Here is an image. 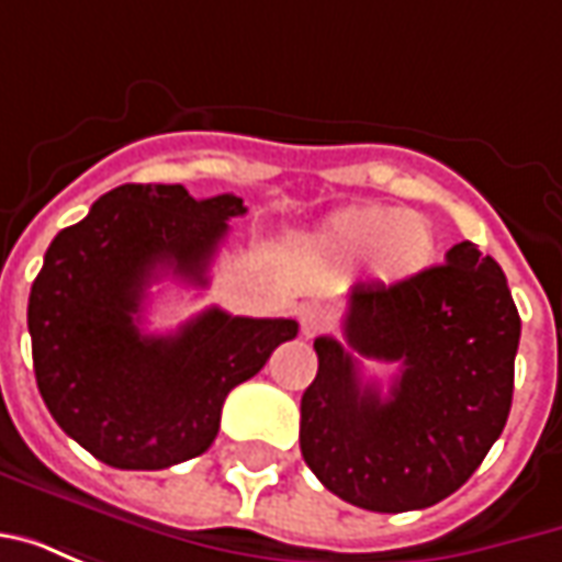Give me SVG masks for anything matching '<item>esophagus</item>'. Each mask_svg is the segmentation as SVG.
Segmentation results:
<instances>
[{
	"mask_svg": "<svg viewBox=\"0 0 562 562\" xmlns=\"http://www.w3.org/2000/svg\"><path fill=\"white\" fill-rule=\"evenodd\" d=\"M325 328H330V313L325 306L310 304L301 310V334H304V337H316V334H322Z\"/></svg>",
	"mask_w": 562,
	"mask_h": 562,
	"instance_id": "1",
	"label": "esophagus"
}]
</instances>
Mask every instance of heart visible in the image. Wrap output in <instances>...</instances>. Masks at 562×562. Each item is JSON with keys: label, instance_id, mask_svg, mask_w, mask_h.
<instances>
[{"label": "heart", "instance_id": "obj_1", "mask_svg": "<svg viewBox=\"0 0 562 562\" xmlns=\"http://www.w3.org/2000/svg\"><path fill=\"white\" fill-rule=\"evenodd\" d=\"M322 256L334 265L370 258V273L382 285H403L434 265V225L391 204H352L330 213L316 234Z\"/></svg>", "mask_w": 562, "mask_h": 562}]
</instances>
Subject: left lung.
I'll return each mask as SVG.
<instances>
[{
    "label": "left lung",
    "mask_w": 562,
    "mask_h": 562,
    "mask_svg": "<svg viewBox=\"0 0 562 562\" xmlns=\"http://www.w3.org/2000/svg\"><path fill=\"white\" fill-rule=\"evenodd\" d=\"M518 306L506 273L463 240L403 285H355L342 340L318 337L301 397V454L330 494L367 512L436 506L479 470L512 409ZM359 357L401 363L389 395Z\"/></svg>",
    "instance_id": "8db88e82"
}]
</instances>
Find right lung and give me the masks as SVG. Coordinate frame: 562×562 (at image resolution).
<instances>
[{"mask_svg":"<svg viewBox=\"0 0 562 562\" xmlns=\"http://www.w3.org/2000/svg\"><path fill=\"white\" fill-rule=\"evenodd\" d=\"M244 198H192L173 183H126L56 234L30 292L35 382L56 424L116 470H165L220 434L228 391L297 337L294 318L210 306L177 334H140L149 282L207 285Z\"/></svg>","mask_w":562,"mask_h":562,"instance_id":"obj_1","label":"right lung"}]
</instances>
